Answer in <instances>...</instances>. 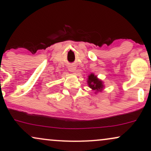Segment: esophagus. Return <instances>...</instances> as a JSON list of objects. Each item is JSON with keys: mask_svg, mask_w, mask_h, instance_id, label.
Here are the masks:
<instances>
[{"mask_svg": "<svg viewBox=\"0 0 151 151\" xmlns=\"http://www.w3.org/2000/svg\"><path fill=\"white\" fill-rule=\"evenodd\" d=\"M69 70L72 72H74L76 70V67H74V66H70V67H69Z\"/></svg>", "mask_w": 151, "mask_h": 151, "instance_id": "esophagus-1", "label": "esophagus"}]
</instances>
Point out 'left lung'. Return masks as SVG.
<instances>
[{
	"label": "left lung",
	"mask_w": 151,
	"mask_h": 151,
	"mask_svg": "<svg viewBox=\"0 0 151 151\" xmlns=\"http://www.w3.org/2000/svg\"><path fill=\"white\" fill-rule=\"evenodd\" d=\"M87 84L88 85L91 89L95 90L96 92L98 91H101L103 90V88L104 87L103 84V81L98 79L96 76L91 73L88 76L87 79Z\"/></svg>",
	"instance_id": "8db88e82"
}]
</instances>
